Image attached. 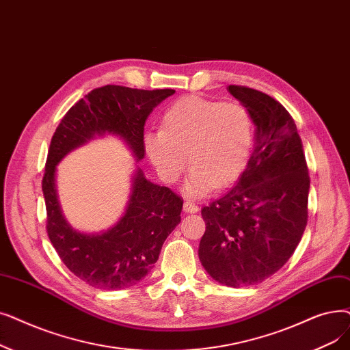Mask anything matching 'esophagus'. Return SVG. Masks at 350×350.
<instances>
[{
  "label": "esophagus",
  "instance_id": "34e87169",
  "mask_svg": "<svg viewBox=\"0 0 350 350\" xmlns=\"http://www.w3.org/2000/svg\"><path fill=\"white\" fill-rule=\"evenodd\" d=\"M183 210H185L186 213H197V211H199V207H197L193 202L186 200L185 204H183Z\"/></svg>",
  "mask_w": 350,
  "mask_h": 350
}]
</instances>
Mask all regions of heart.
Wrapping results in <instances>:
<instances>
[{
    "instance_id": "obj_1",
    "label": "heart",
    "mask_w": 350,
    "mask_h": 350,
    "mask_svg": "<svg viewBox=\"0 0 350 350\" xmlns=\"http://www.w3.org/2000/svg\"><path fill=\"white\" fill-rule=\"evenodd\" d=\"M254 142L253 120L236 103L200 96L174 101L160 120V131L144 134V151L159 176L174 183L191 167L185 191L190 197L227 187L241 177Z\"/></svg>"
}]
</instances>
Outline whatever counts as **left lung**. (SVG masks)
<instances>
[{"instance_id": "8db88e82", "label": "left lung", "mask_w": 350, "mask_h": 350, "mask_svg": "<svg viewBox=\"0 0 350 350\" xmlns=\"http://www.w3.org/2000/svg\"><path fill=\"white\" fill-rule=\"evenodd\" d=\"M256 127L245 173L202 208L199 259L216 282L262 283L291 259L308 224L310 178L296 124L283 105L249 87L229 85Z\"/></svg>"}]
</instances>
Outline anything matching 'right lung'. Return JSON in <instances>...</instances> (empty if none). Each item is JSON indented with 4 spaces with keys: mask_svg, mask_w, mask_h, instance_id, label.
Here are the masks:
<instances>
[{
    "mask_svg": "<svg viewBox=\"0 0 350 350\" xmlns=\"http://www.w3.org/2000/svg\"><path fill=\"white\" fill-rule=\"evenodd\" d=\"M174 93L172 88H94L67 111L53 135L42 177L47 233L59 259L90 286L118 291L143 280L157 262L164 240L180 223L183 200L169 187L151 183L137 167L124 216L107 232L81 233L72 229L59 207L55 165L71 150L104 134L117 135L135 160H143L146 120Z\"/></svg>",
    "mask_w": 350,
    "mask_h": 350,
    "instance_id": "add662e5",
    "label": "right lung"
}]
</instances>
